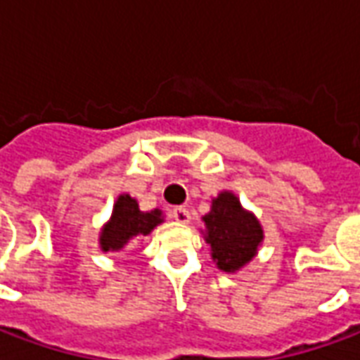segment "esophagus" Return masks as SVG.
I'll use <instances>...</instances> for the list:
<instances>
[{"instance_id":"1","label":"esophagus","mask_w":360,"mask_h":360,"mask_svg":"<svg viewBox=\"0 0 360 360\" xmlns=\"http://www.w3.org/2000/svg\"><path fill=\"white\" fill-rule=\"evenodd\" d=\"M172 218L175 219L177 224H188V221H191V214H188L187 208L177 206V208H173L172 210Z\"/></svg>"}]
</instances>
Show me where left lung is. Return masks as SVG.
Here are the masks:
<instances>
[{
    "label": "left lung",
    "instance_id": "left-lung-1",
    "mask_svg": "<svg viewBox=\"0 0 360 360\" xmlns=\"http://www.w3.org/2000/svg\"><path fill=\"white\" fill-rule=\"evenodd\" d=\"M204 241L210 245L212 260L218 270L235 274L249 264L264 243V229L258 218L231 191L212 198L208 214L202 216Z\"/></svg>",
    "mask_w": 360,
    "mask_h": 360
}]
</instances>
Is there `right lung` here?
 Returning <instances> with one entry per match:
<instances>
[{
  "mask_svg": "<svg viewBox=\"0 0 360 360\" xmlns=\"http://www.w3.org/2000/svg\"><path fill=\"white\" fill-rule=\"evenodd\" d=\"M160 224H164V212L160 208L142 212L136 198L123 193L113 204L110 219L100 229V249L102 252H121L129 243L150 235Z\"/></svg>",
  "mask_w": 360,
  "mask_h": 360,
  "instance_id": "add662e5",
  "label": "right lung"
}]
</instances>
